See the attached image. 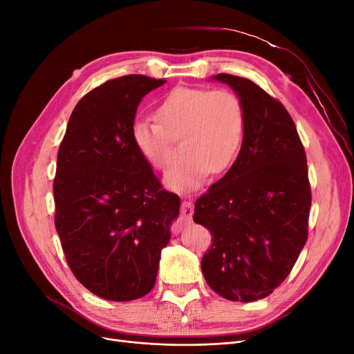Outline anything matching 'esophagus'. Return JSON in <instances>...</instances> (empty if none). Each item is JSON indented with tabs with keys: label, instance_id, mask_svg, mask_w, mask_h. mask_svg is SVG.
I'll return each mask as SVG.
<instances>
[{
	"label": "esophagus",
	"instance_id": "1",
	"mask_svg": "<svg viewBox=\"0 0 354 354\" xmlns=\"http://www.w3.org/2000/svg\"><path fill=\"white\" fill-rule=\"evenodd\" d=\"M192 216H194V203L185 199L181 202V207H180V217L185 223H190Z\"/></svg>",
	"mask_w": 354,
	"mask_h": 354
}]
</instances>
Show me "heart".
<instances>
[{"label":"heart","instance_id":"1","mask_svg":"<svg viewBox=\"0 0 354 354\" xmlns=\"http://www.w3.org/2000/svg\"><path fill=\"white\" fill-rule=\"evenodd\" d=\"M156 120H137L133 143L149 165L164 169L173 156V140H181L185 156L165 176V185L177 192L199 187L211 171L226 173L245 140L243 103L229 90L177 87L159 102Z\"/></svg>","mask_w":354,"mask_h":354}]
</instances>
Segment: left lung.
Listing matches in <instances>:
<instances>
[{"mask_svg": "<svg viewBox=\"0 0 354 354\" xmlns=\"http://www.w3.org/2000/svg\"><path fill=\"white\" fill-rule=\"evenodd\" d=\"M214 80L238 93L246 112L241 152L195 202L194 221L211 232L201 269L214 292L250 303L279 286L306 245L312 189L307 158L285 106L236 75Z\"/></svg>", "mask_w": 354, "mask_h": 354, "instance_id": "1", "label": "left lung"}]
</instances>
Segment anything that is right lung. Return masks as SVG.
<instances>
[{"label": "right lung", "mask_w": 354, "mask_h": 354, "mask_svg": "<svg viewBox=\"0 0 354 354\" xmlns=\"http://www.w3.org/2000/svg\"><path fill=\"white\" fill-rule=\"evenodd\" d=\"M165 80L125 75L75 106L59 147L55 224L73 276L90 292L131 301L152 291L180 199L137 152L138 103Z\"/></svg>", "instance_id": "add662e5"}]
</instances>
